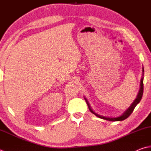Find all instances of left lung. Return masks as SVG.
Wrapping results in <instances>:
<instances>
[{
    "label": "left lung",
    "instance_id": "8db88e82",
    "mask_svg": "<svg viewBox=\"0 0 151 151\" xmlns=\"http://www.w3.org/2000/svg\"><path fill=\"white\" fill-rule=\"evenodd\" d=\"M143 72H144V69L143 68ZM140 89H139V91L138 93V95L137 96V98L135 99V101L133 102V103L131 104V106L128 108V109H127V110H126V112H125L123 114L122 116H119V117L117 118H109V117H106V116H101L98 114L95 113L94 111L91 109V108L90 105L89 104V102L87 101V99L85 98V100L86 101L87 104L88 105V107H89V109L91 111V112H92L93 114H94L95 116H97V117L100 118L101 119H104V120H109V121H112V122H116V121H122V120H124L125 119H126L129 117V116L132 114V113L133 112V110L135 108V106H137V104L139 103L140 101L142 99V96H143V77L141 78V83H140Z\"/></svg>",
    "mask_w": 151,
    "mask_h": 151
}]
</instances>
